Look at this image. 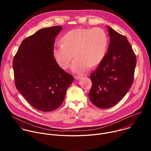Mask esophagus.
Wrapping results in <instances>:
<instances>
[{
	"label": "esophagus",
	"instance_id": "34e87169",
	"mask_svg": "<svg viewBox=\"0 0 151 151\" xmlns=\"http://www.w3.org/2000/svg\"><path fill=\"white\" fill-rule=\"evenodd\" d=\"M74 78H75V79H80L81 78H82V76H79V75H75Z\"/></svg>",
	"mask_w": 151,
	"mask_h": 151
}]
</instances>
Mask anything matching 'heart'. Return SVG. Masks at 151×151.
Instances as JSON below:
<instances>
[{
	"label": "heart",
	"mask_w": 151,
	"mask_h": 151,
	"mask_svg": "<svg viewBox=\"0 0 151 151\" xmlns=\"http://www.w3.org/2000/svg\"><path fill=\"white\" fill-rule=\"evenodd\" d=\"M61 40L63 44L57 43L54 46V57L58 65L66 69L75 55L71 69L77 73L87 71L91 65L100 64L108 44L106 32L99 27L72 30L64 35Z\"/></svg>",
	"instance_id": "1"
}]
</instances>
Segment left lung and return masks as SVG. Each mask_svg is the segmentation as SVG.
Here are the masks:
<instances>
[{
    "label": "left lung",
    "mask_w": 151,
    "mask_h": 151,
    "mask_svg": "<svg viewBox=\"0 0 151 151\" xmlns=\"http://www.w3.org/2000/svg\"><path fill=\"white\" fill-rule=\"evenodd\" d=\"M110 43L106 54L91 73V103L101 109L116 104L126 95L133 82L136 54L127 38L107 26Z\"/></svg>",
    "instance_id": "left-lung-1"
}]
</instances>
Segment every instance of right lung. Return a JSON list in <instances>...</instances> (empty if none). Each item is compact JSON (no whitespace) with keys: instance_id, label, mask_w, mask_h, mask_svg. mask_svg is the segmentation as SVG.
<instances>
[{"instance_id":"obj_1","label":"right lung","mask_w":151,"mask_h":151,"mask_svg":"<svg viewBox=\"0 0 151 151\" xmlns=\"http://www.w3.org/2000/svg\"><path fill=\"white\" fill-rule=\"evenodd\" d=\"M61 26L40 29L21 42L12 66L15 87L28 103L42 112L62 104L73 77L57 63L53 48Z\"/></svg>"}]
</instances>
